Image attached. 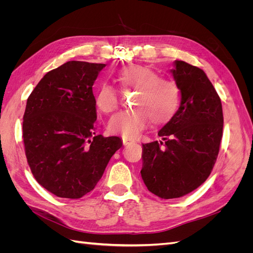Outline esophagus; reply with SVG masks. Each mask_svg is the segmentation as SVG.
<instances>
[{
    "label": "esophagus",
    "mask_w": 253,
    "mask_h": 253,
    "mask_svg": "<svg viewBox=\"0 0 253 253\" xmlns=\"http://www.w3.org/2000/svg\"><path fill=\"white\" fill-rule=\"evenodd\" d=\"M122 141H124V144H125V145H126V144H128V143L134 142V139H131V138H124V139H122Z\"/></svg>",
    "instance_id": "1"
}]
</instances>
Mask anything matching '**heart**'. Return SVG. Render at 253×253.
I'll use <instances>...</instances> for the list:
<instances>
[{
    "label": "heart",
    "mask_w": 253,
    "mask_h": 253,
    "mask_svg": "<svg viewBox=\"0 0 253 253\" xmlns=\"http://www.w3.org/2000/svg\"><path fill=\"white\" fill-rule=\"evenodd\" d=\"M117 81L125 89H135L134 110L120 112L110 119L109 129L114 134L135 137L147 127L150 120L156 126L167 124L177 112L180 91L175 81L162 78L151 67L131 64L117 74ZM95 104L102 113L118 108V93L110 85H102L95 95Z\"/></svg>",
    "instance_id": "heart-1"
}]
</instances>
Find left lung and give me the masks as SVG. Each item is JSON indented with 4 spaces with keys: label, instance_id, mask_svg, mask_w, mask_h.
Returning <instances> with one entry per match:
<instances>
[{
    "label": "left lung",
    "instance_id": "8db88e82",
    "mask_svg": "<svg viewBox=\"0 0 253 253\" xmlns=\"http://www.w3.org/2000/svg\"><path fill=\"white\" fill-rule=\"evenodd\" d=\"M174 64L171 73L181 93L180 106L158 132L164 141L142 144L141 156L144 185L165 200L192 192L209 177L224 126L219 96L205 72L185 61Z\"/></svg>",
    "mask_w": 253,
    "mask_h": 253
}]
</instances>
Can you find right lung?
<instances>
[{
	"mask_svg": "<svg viewBox=\"0 0 253 253\" xmlns=\"http://www.w3.org/2000/svg\"><path fill=\"white\" fill-rule=\"evenodd\" d=\"M105 64L68 62L48 72L29 95L23 116V141L34 177L50 193L81 198L102 177L117 136L96 131L94 82Z\"/></svg>",
	"mask_w": 253,
	"mask_h": 253,
	"instance_id": "1",
	"label": "right lung"
}]
</instances>
